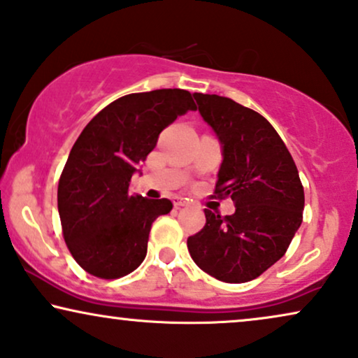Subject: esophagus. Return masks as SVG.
I'll use <instances>...</instances> for the list:
<instances>
[{
	"instance_id": "esophagus-1",
	"label": "esophagus",
	"mask_w": 358,
	"mask_h": 358,
	"mask_svg": "<svg viewBox=\"0 0 358 358\" xmlns=\"http://www.w3.org/2000/svg\"><path fill=\"white\" fill-rule=\"evenodd\" d=\"M173 205H175L176 208L187 206V205H188V200H185V198H182V196H175V198H173Z\"/></svg>"
}]
</instances>
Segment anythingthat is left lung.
<instances>
[{"instance_id":"8db88e82","label":"left lung","mask_w":358,"mask_h":358,"mask_svg":"<svg viewBox=\"0 0 358 358\" xmlns=\"http://www.w3.org/2000/svg\"><path fill=\"white\" fill-rule=\"evenodd\" d=\"M198 110L223 145L215 194L234 201L188 238L200 269L229 284L256 279L286 255L302 223L304 187L286 143L261 114L215 94H193Z\"/></svg>"}]
</instances>
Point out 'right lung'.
Masks as SVG:
<instances>
[{
  "instance_id": "right-lung-1",
  "label": "right lung",
  "mask_w": 358,
  "mask_h": 358,
  "mask_svg": "<svg viewBox=\"0 0 358 358\" xmlns=\"http://www.w3.org/2000/svg\"><path fill=\"white\" fill-rule=\"evenodd\" d=\"M194 108L183 89L129 94L103 107L76 140L59 178L57 210L64 241L85 273L119 279L145 259L152 223L173 205L130 194V180L162 130Z\"/></svg>"
}]
</instances>
